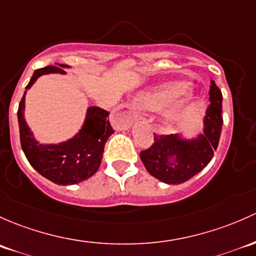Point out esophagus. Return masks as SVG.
Here are the masks:
<instances>
[{
	"label": "esophagus",
	"mask_w": 256,
	"mask_h": 256,
	"mask_svg": "<svg viewBox=\"0 0 256 256\" xmlns=\"http://www.w3.org/2000/svg\"><path fill=\"white\" fill-rule=\"evenodd\" d=\"M136 114L134 113V110H132L130 104H124L122 106H120V108L117 110V112L114 113V120L116 123H118L120 126H122L123 128H127L134 120H136Z\"/></svg>",
	"instance_id": "obj_1"
}]
</instances>
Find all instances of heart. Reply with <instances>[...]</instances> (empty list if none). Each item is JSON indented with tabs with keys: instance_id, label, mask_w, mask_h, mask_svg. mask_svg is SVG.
<instances>
[{
	"instance_id": "obj_1",
	"label": "heart",
	"mask_w": 256,
	"mask_h": 256,
	"mask_svg": "<svg viewBox=\"0 0 256 256\" xmlns=\"http://www.w3.org/2000/svg\"><path fill=\"white\" fill-rule=\"evenodd\" d=\"M190 84L186 81H175V82H168L165 85L146 92L138 100V104L142 108L148 110H156L165 107L168 102L172 101L178 94H182L188 90ZM185 104H178V106L171 107L164 114V123L166 126H172L180 120L182 113L185 112Z\"/></svg>"
}]
</instances>
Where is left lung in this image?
Segmentation results:
<instances>
[{
    "label": "left lung",
    "instance_id": "left-lung-1",
    "mask_svg": "<svg viewBox=\"0 0 256 256\" xmlns=\"http://www.w3.org/2000/svg\"><path fill=\"white\" fill-rule=\"evenodd\" d=\"M210 106L204 120V133L187 140L178 134L154 133V143L140 152L148 172L168 185L194 178L212 160L222 132V92L210 81Z\"/></svg>",
    "mask_w": 256,
    "mask_h": 256
}]
</instances>
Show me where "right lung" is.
<instances>
[{"label": "right lung", "instance_id": "right-lung-1", "mask_svg": "<svg viewBox=\"0 0 256 256\" xmlns=\"http://www.w3.org/2000/svg\"><path fill=\"white\" fill-rule=\"evenodd\" d=\"M68 65L46 66L34 71L30 84L42 75L52 72L65 74ZM24 96L18 106L20 146L30 164L48 180L58 185H74L91 178L101 165L104 144L113 130L108 120L110 113L100 107H88L82 128L74 138L59 144H39L24 120Z\"/></svg>", "mask_w": 256, "mask_h": 256}]
</instances>
